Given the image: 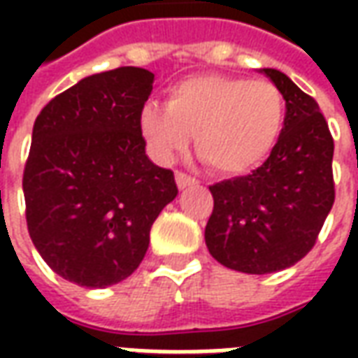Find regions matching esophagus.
Returning a JSON list of instances; mask_svg holds the SVG:
<instances>
[{"label":"esophagus","instance_id":"esophagus-1","mask_svg":"<svg viewBox=\"0 0 358 358\" xmlns=\"http://www.w3.org/2000/svg\"><path fill=\"white\" fill-rule=\"evenodd\" d=\"M176 184H178L180 189H184V187L195 186V184H197V178H194L192 174H186V172L178 171L176 172Z\"/></svg>","mask_w":358,"mask_h":358}]
</instances>
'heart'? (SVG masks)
Listing matches in <instances>:
<instances>
[{
  "mask_svg": "<svg viewBox=\"0 0 358 358\" xmlns=\"http://www.w3.org/2000/svg\"><path fill=\"white\" fill-rule=\"evenodd\" d=\"M284 120L285 99L272 82L197 74L169 90L166 107H143L141 132L163 161L182 153L195 136L197 155L213 171L245 174L276 148Z\"/></svg>",
  "mask_w": 358,
  "mask_h": 358,
  "instance_id": "b5f03b06",
  "label": "heart"
}]
</instances>
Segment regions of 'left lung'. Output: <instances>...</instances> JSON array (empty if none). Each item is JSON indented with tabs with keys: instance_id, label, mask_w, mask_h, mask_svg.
Returning <instances> with one entry per match:
<instances>
[{
	"instance_id": "obj_1",
	"label": "left lung",
	"mask_w": 358,
	"mask_h": 358,
	"mask_svg": "<svg viewBox=\"0 0 358 358\" xmlns=\"http://www.w3.org/2000/svg\"><path fill=\"white\" fill-rule=\"evenodd\" d=\"M285 99L282 136L259 169L209 186V253L228 268L268 274L315 248L336 199L334 138L315 97L284 73L263 69Z\"/></svg>"
}]
</instances>
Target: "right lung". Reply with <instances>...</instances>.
I'll return each instance as SVG.
<instances>
[{
    "label": "right lung",
    "instance_id": "right-lung-1",
    "mask_svg": "<svg viewBox=\"0 0 358 358\" xmlns=\"http://www.w3.org/2000/svg\"><path fill=\"white\" fill-rule=\"evenodd\" d=\"M153 73L118 66L55 95L36 118L22 189L28 234L53 272L84 287L140 266L178 187L145 155L141 110Z\"/></svg>",
    "mask_w": 358,
    "mask_h": 358
}]
</instances>
